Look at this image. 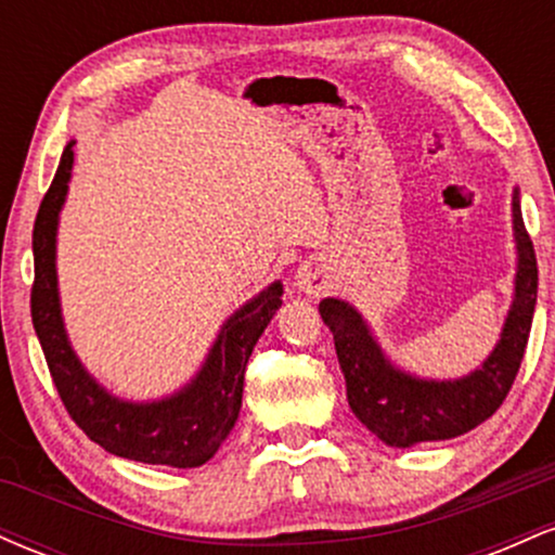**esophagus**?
Instances as JSON below:
<instances>
[{"instance_id": "esophagus-1", "label": "esophagus", "mask_w": 555, "mask_h": 555, "mask_svg": "<svg viewBox=\"0 0 555 555\" xmlns=\"http://www.w3.org/2000/svg\"><path fill=\"white\" fill-rule=\"evenodd\" d=\"M297 286L305 292V295H313L318 297L321 292H326L328 286V273H326V266L321 263V260H305L302 266L297 269Z\"/></svg>"}]
</instances>
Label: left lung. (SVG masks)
<instances>
[{"label": "left lung", "mask_w": 555, "mask_h": 555, "mask_svg": "<svg viewBox=\"0 0 555 555\" xmlns=\"http://www.w3.org/2000/svg\"><path fill=\"white\" fill-rule=\"evenodd\" d=\"M514 237L519 250L517 295L508 310L499 347L480 371L460 380H420L397 371L384 358L371 331L352 305L323 299L321 318L331 328L347 380V399L367 430L388 446L446 441L477 428L503 404L517 378L530 339L534 299H538V258L525 221L519 193L514 190Z\"/></svg>", "instance_id": "1"}]
</instances>
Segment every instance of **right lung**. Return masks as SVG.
Returning a JSON list of instances; mask_svg holds the SVG:
<instances>
[{
    "instance_id": "right-lung-1",
    "label": "right lung",
    "mask_w": 555,
    "mask_h": 555,
    "mask_svg": "<svg viewBox=\"0 0 555 555\" xmlns=\"http://www.w3.org/2000/svg\"><path fill=\"white\" fill-rule=\"evenodd\" d=\"M73 145L67 143V149L62 151L60 167L43 195L34 224L30 318L56 393L75 425L93 443L104 446L109 454L143 464L201 467L219 451L237 423L247 360L282 305V284H271L229 318L203 371L180 393L151 404L114 399L82 371L75 358L62 326L60 295H56V216L67 195L75 156Z\"/></svg>"
}]
</instances>
